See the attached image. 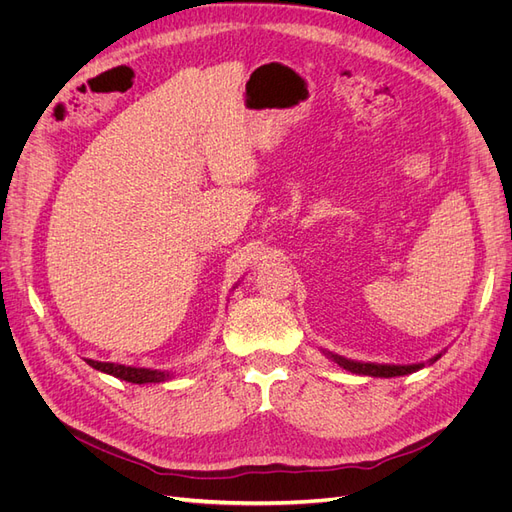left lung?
Here are the masks:
<instances>
[{
  "label": "left lung",
  "mask_w": 512,
  "mask_h": 512,
  "mask_svg": "<svg viewBox=\"0 0 512 512\" xmlns=\"http://www.w3.org/2000/svg\"><path fill=\"white\" fill-rule=\"evenodd\" d=\"M329 356V359H333L339 367H344L346 371H352V374H359V376H371V378H395V376H408L412 374V371H418L423 369L425 363H412V365H389V363H363V361H352V359H346V356H339V354H333V352H324ZM442 356L436 354L433 359H429L427 363H436Z\"/></svg>",
  "instance_id": "left-lung-1"
}]
</instances>
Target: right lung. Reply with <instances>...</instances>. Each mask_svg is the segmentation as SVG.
<instances>
[{"instance_id":"add662e5","label":"right lung","mask_w":512,"mask_h":512,"mask_svg":"<svg viewBox=\"0 0 512 512\" xmlns=\"http://www.w3.org/2000/svg\"><path fill=\"white\" fill-rule=\"evenodd\" d=\"M89 367H94L98 371H104L108 376H115L119 380H126L132 384H149V382H166L173 378L170 371H160V369H147V367H132V365H119V363H102L94 359H85Z\"/></svg>"}]
</instances>
